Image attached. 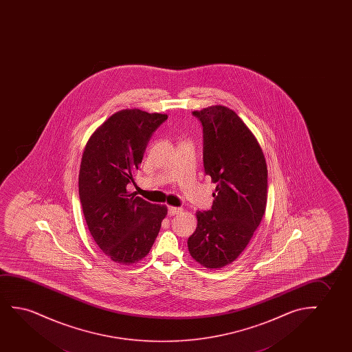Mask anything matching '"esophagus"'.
<instances>
[{"label": "esophagus", "instance_id": "34e87169", "mask_svg": "<svg viewBox=\"0 0 352 352\" xmlns=\"http://www.w3.org/2000/svg\"><path fill=\"white\" fill-rule=\"evenodd\" d=\"M183 212L182 208L178 207H168V215L169 217H174V215H178L179 212Z\"/></svg>", "mask_w": 352, "mask_h": 352}]
</instances>
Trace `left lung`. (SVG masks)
<instances>
[{
	"instance_id": "8db88e82",
	"label": "left lung",
	"mask_w": 352,
	"mask_h": 352,
	"mask_svg": "<svg viewBox=\"0 0 352 352\" xmlns=\"http://www.w3.org/2000/svg\"><path fill=\"white\" fill-rule=\"evenodd\" d=\"M192 114L202 122L204 170L217 188L212 209L196 212L188 252L204 268L220 270L244 251L265 215L268 170L261 145L236 111L212 106Z\"/></svg>"
}]
</instances>
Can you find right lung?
Segmentation results:
<instances>
[{"mask_svg": "<svg viewBox=\"0 0 352 352\" xmlns=\"http://www.w3.org/2000/svg\"><path fill=\"white\" fill-rule=\"evenodd\" d=\"M167 114L122 109L87 140L79 170V197L89 231L98 248L119 265L149 254L167 207L127 191L135 184L150 137Z\"/></svg>", "mask_w": 352, "mask_h": 352, "instance_id": "obj_1", "label": "right lung"}]
</instances>
